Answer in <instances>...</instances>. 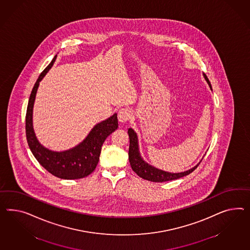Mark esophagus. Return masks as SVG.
<instances>
[{"instance_id": "obj_1", "label": "esophagus", "mask_w": 250, "mask_h": 250, "mask_svg": "<svg viewBox=\"0 0 250 250\" xmlns=\"http://www.w3.org/2000/svg\"><path fill=\"white\" fill-rule=\"evenodd\" d=\"M132 117V113L128 108H121L118 111V120L121 123L129 121Z\"/></svg>"}]
</instances>
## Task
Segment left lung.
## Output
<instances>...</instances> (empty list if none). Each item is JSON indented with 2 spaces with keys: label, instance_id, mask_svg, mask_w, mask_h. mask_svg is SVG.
<instances>
[{
  "label": "left lung",
  "instance_id": "obj_1",
  "mask_svg": "<svg viewBox=\"0 0 250 250\" xmlns=\"http://www.w3.org/2000/svg\"><path fill=\"white\" fill-rule=\"evenodd\" d=\"M204 74L206 81L208 82L210 89L212 90V86H211V83H210L208 76L206 75V74ZM128 135L129 140H130L128 151L129 162L131 165V167L133 169V171L136 173L137 176L142 177L146 180L157 183L175 180V179L180 178L183 176H188L190 173H192L200 164L199 162V164H197L196 167H194L193 168L189 169L188 171H185L182 173H168V172L163 171L160 169L155 168L143 160V158L140 155L139 148H138L137 135L133 129H128Z\"/></svg>",
  "mask_w": 250,
  "mask_h": 250
}]
</instances>
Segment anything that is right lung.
<instances>
[{"instance_id": "obj_1", "label": "right lung", "mask_w": 250, "mask_h": 250, "mask_svg": "<svg viewBox=\"0 0 250 250\" xmlns=\"http://www.w3.org/2000/svg\"><path fill=\"white\" fill-rule=\"evenodd\" d=\"M55 59L56 55L47 67L41 73L32 90L25 118L26 138L34 157L50 174L62 179H79L94 172L99 161L102 146L108 135L118 127V120L115 114L106 120L97 124L87 137L74 148L54 152L43 147L37 140L33 128V108L39 83L53 66Z\"/></svg>"}]
</instances>
